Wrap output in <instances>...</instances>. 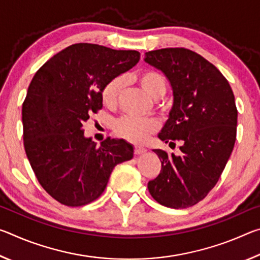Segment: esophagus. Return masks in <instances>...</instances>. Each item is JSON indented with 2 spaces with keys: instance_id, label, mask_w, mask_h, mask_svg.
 <instances>
[{
  "instance_id": "34e87169",
  "label": "esophagus",
  "mask_w": 260,
  "mask_h": 260,
  "mask_svg": "<svg viewBox=\"0 0 260 260\" xmlns=\"http://www.w3.org/2000/svg\"><path fill=\"white\" fill-rule=\"evenodd\" d=\"M146 151H147V149L141 147V146H135V148H134L135 155H142V153H144Z\"/></svg>"
}]
</instances>
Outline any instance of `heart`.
<instances>
[{
    "label": "heart",
    "instance_id": "b5f03b06",
    "mask_svg": "<svg viewBox=\"0 0 260 260\" xmlns=\"http://www.w3.org/2000/svg\"><path fill=\"white\" fill-rule=\"evenodd\" d=\"M136 81L144 93L152 99L160 98L165 91V79L160 73L152 70H144L136 73ZM124 87L122 78L118 77L110 80L102 91L104 104L112 105L117 102ZM157 127L156 120L151 118H140L135 116H125L118 119L114 125V132L118 136L132 142H143L149 135L153 133Z\"/></svg>",
    "mask_w": 260,
    "mask_h": 260
}]
</instances>
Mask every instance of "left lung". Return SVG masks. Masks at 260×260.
Returning a JSON list of instances; mask_svg holds the SVG:
<instances>
[{
	"mask_svg": "<svg viewBox=\"0 0 260 260\" xmlns=\"http://www.w3.org/2000/svg\"><path fill=\"white\" fill-rule=\"evenodd\" d=\"M144 61L159 70L173 91V105L158 138L180 141L181 155L153 149L161 161L148 182L158 203L186 209L208 195L230 159L236 140L237 110L227 79L204 57L184 48L146 52Z\"/></svg>",
	"mask_w": 260,
	"mask_h": 260,
	"instance_id": "1",
	"label": "left lung"
}]
</instances>
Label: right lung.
Returning a JSON list of instances; mask_svg holds the SVG:
<instances>
[{
  "mask_svg": "<svg viewBox=\"0 0 260 260\" xmlns=\"http://www.w3.org/2000/svg\"><path fill=\"white\" fill-rule=\"evenodd\" d=\"M140 52L76 43L46 61L23 103L24 147L43 189L59 203L82 206L102 195L113 167L133 158L122 139L98 147L83 122L102 108V91L136 65Z\"/></svg>",
  "mask_w": 260,
  "mask_h": 260,
  "instance_id": "1",
  "label": "right lung"
}]
</instances>
